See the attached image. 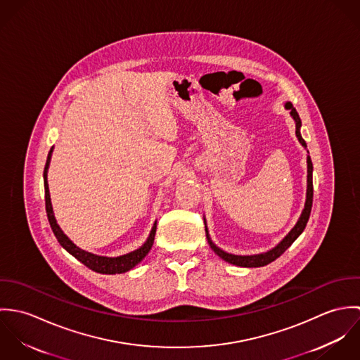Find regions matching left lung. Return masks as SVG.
Wrapping results in <instances>:
<instances>
[{
	"instance_id": "1",
	"label": "left lung",
	"mask_w": 360,
	"mask_h": 360,
	"mask_svg": "<svg viewBox=\"0 0 360 360\" xmlns=\"http://www.w3.org/2000/svg\"><path fill=\"white\" fill-rule=\"evenodd\" d=\"M285 109L290 110L292 119L295 120V134L298 137V141L302 144V147L307 148V143L305 140L302 139L301 136V117L297 112V109L292 106V103H287L285 105ZM307 163H308V190H307V202H305V207L297 221V224L292 227V230L283 238V241H280V244H277L274 248H271L270 251L267 252H263V254H257V255H247V257H241V255H233V254H229L223 250H220L219 247H216L209 234H207V229H206V238H207V243L210 245V248L213 250V252L217 255V257H221L223 260L231 263V264H237V266H241V267H260V266H266L269 263H271L273 260H276L277 257H281L290 247L291 244L302 234V231L305 230L307 227V223H308L309 216H310V210H311V202H313V165H311V160H310V156L308 155L307 158Z\"/></svg>"
}]
</instances>
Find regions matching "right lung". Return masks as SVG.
<instances>
[{"label":"right lung","mask_w":360,"mask_h":360,"mask_svg":"<svg viewBox=\"0 0 360 360\" xmlns=\"http://www.w3.org/2000/svg\"><path fill=\"white\" fill-rule=\"evenodd\" d=\"M52 148L47 156V162H46V167H44V190H46V210H47V216H49V221L51 226L52 231L58 240V243L77 260H80L83 264H86L89 269L97 271V273H103V274H119V273H124L129 271L130 269H133L136 264H139L144 257L148 255L150 250L153 248L154 244L155 233H156V221H155L154 227L150 233V237L147 238V241L144 243L143 247H140L139 250L122 255V257H98L94 255L91 252H87L84 250H80L79 247H76L66 234H63V231L60 230V227L58 226L53 212H52L51 198H50V190H49V181H47V172H49V166H50V160H51Z\"/></svg>","instance_id":"1"}]
</instances>
